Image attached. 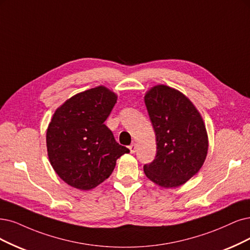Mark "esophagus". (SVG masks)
<instances>
[{"label": "esophagus", "instance_id": "obj_1", "mask_svg": "<svg viewBox=\"0 0 250 250\" xmlns=\"http://www.w3.org/2000/svg\"><path fill=\"white\" fill-rule=\"evenodd\" d=\"M128 149H130L131 153H135V152H136V150H137V144H136V143L131 144L130 146H128Z\"/></svg>", "mask_w": 250, "mask_h": 250}]
</instances>
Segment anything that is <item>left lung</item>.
<instances>
[{
    "instance_id": "8db88e82",
    "label": "left lung",
    "mask_w": 250,
    "mask_h": 250,
    "mask_svg": "<svg viewBox=\"0 0 250 250\" xmlns=\"http://www.w3.org/2000/svg\"><path fill=\"white\" fill-rule=\"evenodd\" d=\"M144 100L156 137L155 158L144 165V173L162 188L179 187L205 162L208 137L204 122L186 96L167 85L152 87Z\"/></svg>"
}]
</instances>
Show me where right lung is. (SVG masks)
<instances>
[{
  "label": "right lung",
  "instance_id": "obj_1",
  "mask_svg": "<svg viewBox=\"0 0 250 250\" xmlns=\"http://www.w3.org/2000/svg\"><path fill=\"white\" fill-rule=\"evenodd\" d=\"M117 97L104 86L77 94L55 111L46 133L50 164L69 186L88 190L106 180L130 152L104 124Z\"/></svg>",
  "mask_w": 250,
  "mask_h": 250
}]
</instances>
